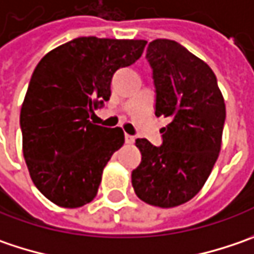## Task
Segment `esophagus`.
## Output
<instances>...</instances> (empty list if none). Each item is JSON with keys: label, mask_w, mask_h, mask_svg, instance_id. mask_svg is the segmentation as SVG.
Returning <instances> with one entry per match:
<instances>
[{"label": "esophagus", "mask_w": 254, "mask_h": 254, "mask_svg": "<svg viewBox=\"0 0 254 254\" xmlns=\"http://www.w3.org/2000/svg\"><path fill=\"white\" fill-rule=\"evenodd\" d=\"M125 142L129 143V145H132V143L135 142V138H133L132 135H127V133H125Z\"/></svg>", "instance_id": "obj_1"}]
</instances>
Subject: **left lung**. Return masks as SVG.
Here are the masks:
<instances>
[{
    "mask_svg": "<svg viewBox=\"0 0 254 254\" xmlns=\"http://www.w3.org/2000/svg\"><path fill=\"white\" fill-rule=\"evenodd\" d=\"M146 58L156 88L155 115L169 124L160 129V146L136 139L142 160L132 171V186L145 203L175 207L200 192L213 169L226 106L210 66L181 44L155 39Z\"/></svg>",
    "mask_w": 254,
    "mask_h": 254,
    "instance_id": "obj_1",
    "label": "left lung"
}]
</instances>
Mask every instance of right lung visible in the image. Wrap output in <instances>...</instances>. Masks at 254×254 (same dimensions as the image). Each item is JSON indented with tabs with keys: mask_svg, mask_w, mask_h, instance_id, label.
<instances>
[{
	"mask_svg": "<svg viewBox=\"0 0 254 254\" xmlns=\"http://www.w3.org/2000/svg\"><path fill=\"white\" fill-rule=\"evenodd\" d=\"M145 45L81 37L50 51L34 69L19 115L22 153L32 182L52 203L75 209L94 200L125 135L88 118L109 101L114 73L138 61Z\"/></svg>",
	"mask_w": 254,
	"mask_h": 254,
	"instance_id": "add662e5",
	"label": "right lung"
}]
</instances>
